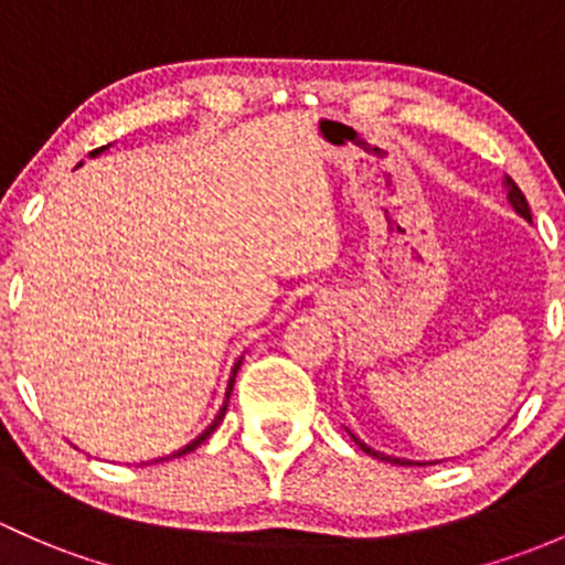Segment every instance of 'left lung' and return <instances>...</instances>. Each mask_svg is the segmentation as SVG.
<instances>
[{"label": "left lung", "instance_id": "8db88e82", "mask_svg": "<svg viewBox=\"0 0 565 565\" xmlns=\"http://www.w3.org/2000/svg\"><path fill=\"white\" fill-rule=\"evenodd\" d=\"M505 190H509V203L511 206H514V212L520 214V217H525L527 223H531V206H527V201H525V195H522V190L516 188V182L511 177H505ZM353 440H356V446L359 449L364 451V455H372V457H377V459H386V462H394V465H424V462H413V459H399V457H386V455H381V451H375V449H370L367 444H362V440L356 438V435H351Z\"/></svg>", "mask_w": 565, "mask_h": 565}]
</instances>
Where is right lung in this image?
<instances>
[{
	"instance_id": "1",
	"label": "right lung",
	"mask_w": 565,
	"mask_h": 565,
	"mask_svg": "<svg viewBox=\"0 0 565 565\" xmlns=\"http://www.w3.org/2000/svg\"><path fill=\"white\" fill-rule=\"evenodd\" d=\"M103 149H106V147L95 149V152H89V154H92V157H95V154H100V152H103ZM239 364H242V362H236V367H234V372H231V381H228V392H225V403H223V408H220V413H217V416H214V422H212V424H209V427H206V429H203V433H201V435H198V438L193 440V444H188V446H184V449L173 451V455H171V457H182V455H188V451H193V449H198V446H201V444H203V440H206V438H209V435H212V433H214V429H217V427H220V422H223L225 411H228L231 388H234V377H236V372H239ZM171 457H160V459H171ZM160 459H154V462H160Z\"/></svg>"
}]
</instances>
